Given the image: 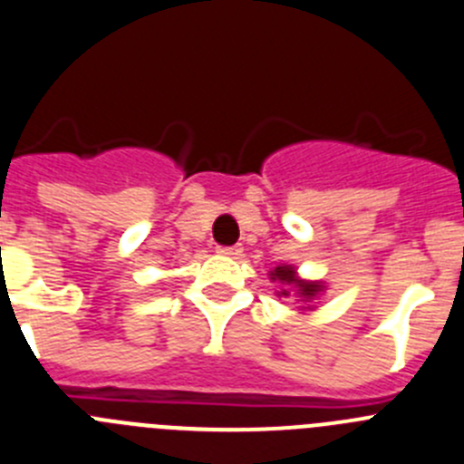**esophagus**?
<instances>
[{"mask_svg":"<svg viewBox=\"0 0 464 464\" xmlns=\"http://www.w3.org/2000/svg\"><path fill=\"white\" fill-rule=\"evenodd\" d=\"M218 254H222V256H228V258H237V256H242V246L240 245L218 246Z\"/></svg>","mask_w":464,"mask_h":464,"instance_id":"1","label":"esophagus"}]
</instances>
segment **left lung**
Instances as JSON below:
<instances>
[{"instance_id": "left-lung-1", "label": "left lung", "mask_w": 464, "mask_h": 464, "mask_svg": "<svg viewBox=\"0 0 464 464\" xmlns=\"http://www.w3.org/2000/svg\"><path fill=\"white\" fill-rule=\"evenodd\" d=\"M270 279L281 285L279 291H276V297H295L297 304H300V314L314 311L315 300L327 291L324 281L302 279V276L297 275V267L285 266V263H281L275 270H270Z\"/></svg>"}]
</instances>
